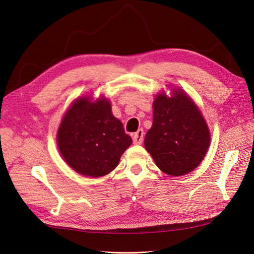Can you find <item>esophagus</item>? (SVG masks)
Returning a JSON list of instances; mask_svg holds the SVG:
<instances>
[{"label":"esophagus","mask_w":254,"mask_h":254,"mask_svg":"<svg viewBox=\"0 0 254 254\" xmlns=\"http://www.w3.org/2000/svg\"><path fill=\"white\" fill-rule=\"evenodd\" d=\"M133 144L135 145H140L143 143V140H144V130L143 129H139L137 131L133 134Z\"/></svg>","instance_id":"obj_1"}]
</instances>
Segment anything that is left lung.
I'll return each instance as SVG.
<instances>
[{"mask_svg":"<svg viewBox=\"0 0 254 254\" xmlns=\"http://www.w3.org/2000/svg\"><path fill=\"white\" fill-rule=\"evenodd\" d=\"M145 148L163 173L182 176L201 162L210 145L206 123L194 102L181 91L153 102L152 126L145 135Z\"/></svg>","mask_w":254,"mask_h":254,"instance_id":"obj_1","label":"left lung"}]
</instances>
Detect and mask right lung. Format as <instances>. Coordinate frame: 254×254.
<instances>
[{"label":"right lung","instance_id":"1","mask_svg":"<svg viewBox=\"0 0 254 254\" xmlns=\"http://www.w3.org/2000/svg\"><path fill=\"white\" fill-rule=\"evenodd\" d=\"M57 143L65 162L75 172L102 177L118 166L121 156L132 143L106 98L90 103L76 101L61 122Z\"/></svg>","mask_w":254,"mask_h":254}]
</instances>
